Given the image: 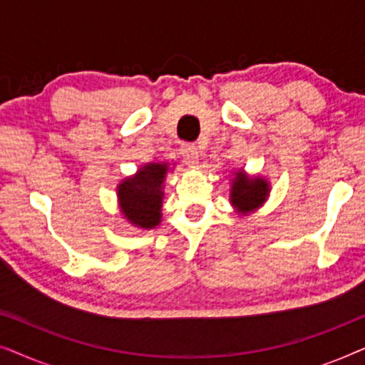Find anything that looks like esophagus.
Masks as SVG:
<instances>
[{"label": "esophagus", "instance_id": "34e87169", "mask_svg": "<svg viewBox=\"0 0 365 365\" xmlns=\"http://www.w3.org/2000/svg\"><path fill=\"white\" fill-rule=\"evenodd\" d=\"M181 154H182V158L186 159L187 164H197L199 151L194 144H184V146L181 148Z\"/></svg>", "mask_w": 365, "mask_h": 365}]
</instances>
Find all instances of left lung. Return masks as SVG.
<instances>
[{"mask_svg": "<svg viewBox=\"0 0 365 365\" xmlns=\"http://www.w3.org/2000/svg\"><path fill=\"white\" fill-rule=\"evenodd\" d=\"M271 192V182L259 174H247L244 169H236L229 187V202L237 216H249L264 206Z\"/></svg>", "mask_w": 365, "mask_h": 365, "instance_id": "obj_1", "label": "left lung"}]
</instances>
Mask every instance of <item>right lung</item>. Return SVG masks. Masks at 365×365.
<instances>
[{
    "instance_id": "add662e5",
    "label": "right lung",
    "mask_w": 365,
    "mask_h": 365,
    "mask_svg": "<svg viewBox=\"0 0 365 365\" xmlns=\"http://www.w3.org/2000/svg\"><path fill=\"white\" fill-rule=\"evenodd\" d=\"M176 166V164H173ZM169 163H146L133 176L124 178L116 186L119 212L131 226L154 229L163 221L164 181L173 171Z\"/></svg>"
}]
</instances>
